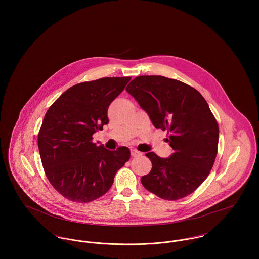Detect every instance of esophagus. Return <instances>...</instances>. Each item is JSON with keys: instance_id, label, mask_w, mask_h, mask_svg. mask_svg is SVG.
Listing matches in <instances>:
<instances>
[{"instance_id": "1", "label": "esophagus", "mask_w": 259, "mask_h": 259, "mask_svg": "<svg viewBox=\"0 0 259 259\" xmlns=\"http://www.w3.org/2000/svg\"><path fill=\"white\" fill-rule=\"evenodd\" d=\"M131 154H132V156L137 157V156L141 155V152L138 151V150H136V149H132V150H131Z\"/></svg>"}]
</instances>
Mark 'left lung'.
I'll return each mask as SVG.
<instances>
[{
    "instance_id": "1",
    "label": "left lung",
    "mask_w": 259,
    "mask_h": 259,
    "mask_svg": "<svg viewBox=\"0 0 259 259\" xmlns=\"http://www.w3.org/2000/svg\"><path fill=\"white\" fill-rule=\"evenodd\" d=\"M155 128L167 130L174 149L162 158L146 155L152 167L141 179L148 191L177 200L193 192L209 175L219 146V124L204 98L192 87L162 75H141L126 87Z\"/></svg>"
}]
</instances>
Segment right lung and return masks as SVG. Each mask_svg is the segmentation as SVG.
Masks as SVG:
<instances>
[{
    "mask_svg": "<svg viewBox=\"0 0 259 259\" xmlns=\"http://www.w3.org/2000/svg\"><path fill=\"white\" fill-rule=\"evenodd\" d=\"M131 77H103L67 90L47 111L37 137L46 176L64 197L90 202L104 195L130 159L126 147L109 150L92 142L109 123L108 109Z\"/></svg>",
    "mask_w": 259,
    "mask_h": 259,
    "instance_id": "right-lung-1",
    "label": "right lung"
}]
</instances>
